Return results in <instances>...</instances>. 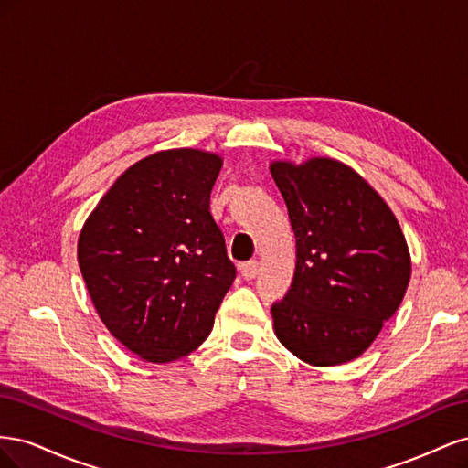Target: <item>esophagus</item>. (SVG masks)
I'll return each instance as SVG.
<instances>
[{
  "instance_id": "1",
  "label": "esophagus",
  "mask_w": 468,
  "mask_h": 468,
  "mask_svg": "<svg viewBox=\"0 0 468 468\" xmlns=\"http://www.w3.org/2000/svg\"><path fill=\"white\" fill-rule=\"evenodd\" d=\"M239 271H242V277H244L246 281L256 279V275L260 273V263H258L256 260H251V261H248V263H242V265H239Z\"/></svg>"
}]
</instances>
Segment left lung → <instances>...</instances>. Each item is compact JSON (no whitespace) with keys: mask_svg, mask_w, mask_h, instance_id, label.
I'll list each match as a JSON object with an SVG mask.
<instances>
[{"mask_svg":"<svg viewBox=\"0 0 468 468\" xmlns=\"http://www.w3.org/2000/svg\"><path fill=\"white\" fill-rule=\"evenodd\" d=\"M296 238L285 299L273 330L292 356L314 367L357 359L399 310L412 260L385 199L334 158L269 164Z\"/></svg>","mask_w":468,"mask_h":468,"instance_id":"8db88e82","label":"left lung"}]
</instances>
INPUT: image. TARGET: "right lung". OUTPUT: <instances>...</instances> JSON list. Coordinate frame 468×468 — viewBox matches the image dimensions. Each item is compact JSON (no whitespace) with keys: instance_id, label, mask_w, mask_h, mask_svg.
Returning a JSON list of instances; mask_svg holds the SVG:
<instances>
[{"instance_id":"1","label":"right lung","mask_w":468,"mask_h":468,"mask_svg":"<svg viewBox=\"0 0 468 468\" xmlns=\"http://www.w3.org/2000/svg\"><path fill=\"white\" fill-rule=\"evenodd\" d=\"M222 158L160 150L117 177L78 238V263L112 337L143 361L169 363L208 337L236 267L210 217Z\"/></svg>"}]
</instances>
